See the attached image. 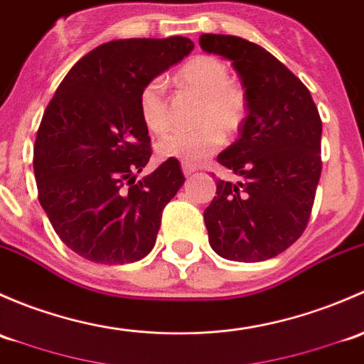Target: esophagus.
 I'll return each instance as SVG.
<instances>
[{
    "mask_svg": "<svg viewBox=\"0 0 364 364\" xmlns=\"http://www.w3.org/2000/svg\"><path fill=\"white\" fill-rule=\"evenodd\" d=\"M182 171H183V175H186V177H189L191 173H194V171H196V168H194L193 164L182 163Z\"/></svg>",
    "mask_w": 364,
    "mask_h": 364,
    "instance_id": "esophagus-1",
    "label": "esophagus"
}]
</instances>
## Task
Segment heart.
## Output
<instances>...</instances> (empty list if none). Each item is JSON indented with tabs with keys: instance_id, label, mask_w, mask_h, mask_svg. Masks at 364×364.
<instances>
[{
	"instance_id": "1",
	"label": "heart",
	"mask_w": 364,
	"mask_h": 364,
	"mask_svg": "<svg viewBox=\"0 0 364 364\" xmlns=\"http://www.w3.org/2000/svg\"><path fill=\"white\" fill-rule=\"evenodd\" d=\"M177 82L203 101L194 131H171L156 144L159 159H178L186 164H200L223 145L224 133H235L242 126L247 101L242 87L231 80L226 63L213 55H198L178 70ZM140 115L149 131L159 134L170 126L166 84L152 78L140 92Z\"/></svg>"
}]
</instances>
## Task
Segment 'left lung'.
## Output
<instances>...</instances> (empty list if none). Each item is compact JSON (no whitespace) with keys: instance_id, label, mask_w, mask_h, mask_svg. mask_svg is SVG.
<instances>
[{"instance_id":"1","label":"left lung","mask_w":364,"mask_h":364,"mask_svg":"<svg viewBox=\"0 0 364 364\" xmlns=\"http://www.w3.org/2000/svg\"><path fill=\"white\" fill-rule=\"evenodd\" d=\"M200 47L231 61L245 89L240 138L217 156L242 182L217 181L203 212L213 252L257 263L301 237L321 177L322 122L309 89L261 45L201 35Z\"/></svg>"}]
</instances>
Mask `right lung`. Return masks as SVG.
Here are the masks:
<instances>
[{
	"label": "right lung",
	"mask_w": 364,
	"mask_h": 364,
	"mask_svg": "<svg viewBox=\"0 0 364 364\" xmlns=\"http://www.w3.org/2000/svg\"><path fill=\"white\" fill-rule=\"evenodd\" d=\"M193 48L183 36L103 43L75 63L47 105L33 159L38 200L59 238L87 261L134 263L154 247L163 208L186 178L168 159L136 182L152 154L140 92Z\"/></svg>",
	"instance_id": "obj_1"
}]
</instances>
